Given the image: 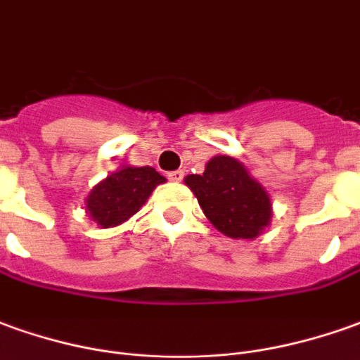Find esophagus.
Returning a JSON list of instances; mask_svg holds the SVG:
<instances>
[{"label": "esophagus", "instance_id": "34e87169", "mask_svg": "<svg viewBox=\"0 0 360 360\" xmlns=\"http://www.w3.org/2000/svg\"><path fill=\"white\" fill-rule=\"evenodd\" d=\"M166 178L170 180V182H182V178H184V172L182 170H174V172H168Z\"/></svg>", "mask_w": 360, "mask_h": 360}]
</instances>
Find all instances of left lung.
I'll return each mask as SVG.
<instances>
[{
  "label": "left lung",
  "mask_w": 360,
  "mask_h": 360,
  "mask_svg": "<svg viewBox=\"0 0 360 360\" xmlns=\"http://www.w3.org/2000/svg\"><path fill=\"white\" fill-rule=\"evenodd\" d=\"M205 217L231 239H255L270 221V198L245 166L231 156H215L204 174L186 176Z\"/></svg>",
  "instance_id": "1"
}]
</instances>
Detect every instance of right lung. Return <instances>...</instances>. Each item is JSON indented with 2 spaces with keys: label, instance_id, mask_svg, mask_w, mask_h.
<instances>
[{
  "label": "right lung",
  "instance_id": "1",
  "mask_svg": "<svg viewBox=\"0 0 360 360\" xmlns=\"http://www.w3.org/2000/svg\"><path fill=\"white\" fill-rule=\"evenodd\" d=\"M162 182L165 176L158 174L150 166H125L91 190L86 207L98 225L115 227L135 215L139 207L147 202L150 192Z\"/></svg>",
  "mask_w": 360,
  "mask_h": 360
}]
</instances>
